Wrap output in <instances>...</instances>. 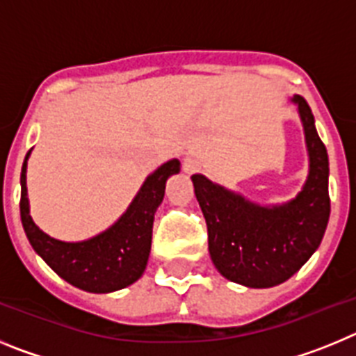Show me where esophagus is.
Returning <instances> with one entry per match:
<instances>
[{"label":"esophagus","mask_w":356,"mask_h":356,"mask_svg":"<svg viewBox=\"0 0 356 356\" xmlns=\"http://www.w3.org/2000/svg\"><path fill=\"white\" fill-rule=\"evenodd\" d=\"M197 169H200V162H197L194 156H185L184 172H187V175H193V172H196Z\"/></svg>","instance_id":"obj_1"}]
</instances>
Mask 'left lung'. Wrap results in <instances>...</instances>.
Here are the masks:
<instances>
[{"mask_svg":"<svg viewBox=\"0 0 356 356\" xmlns=\"http://www.w3.org/2000/svg\"><path fill=\"white\" fill-rule=\"evenodd\" d=\"M292 102L303 122L310 160L303 191L294 200L262 207L207 176L193 175L213 266L229 282L246 287H275L300 271L319 248L330 219L328 153L305 97L296 94Z\"/></svg>","mask_w":356,"mask_h":356,"instance_id":"1","label":"left lung"}]
</instances>
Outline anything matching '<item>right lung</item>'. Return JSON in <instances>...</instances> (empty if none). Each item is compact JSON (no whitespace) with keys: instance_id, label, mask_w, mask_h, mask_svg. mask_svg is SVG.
Masks as SVG:
<instances>
[{"instance_id":"1","label":"right lung","mask_w":356,"mask_h":356,"mask_svg":"<svg viewBox=\"0 0 356 356\" xmlns=\"http://www.w3.org/2000/svg\"><path fill=\"white\" fill-rule=\"evenodd\" d=\"M21 171V221L24 234L44 262L67 284L87 292H114L143 276L151 250L153 219L165 193L169 176L180 172L176 159L149 175L128 210L103 234L81 242H62L39 229L30 216L26 197V162Z\"/></svg>"}]
</instances>
